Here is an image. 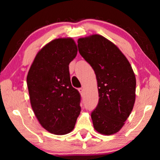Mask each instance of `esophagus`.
<instances>
[{
	"mask_svg": "<svg viewBox=\"0 0 160 160\" xmlns=\"http://www.w3.org/2000/svg\"><path fill=\"white\" fill-rule=\"evenodd\" d=\"M78 91H79V92L80 93L81 96H83L84 95V92H85V91H84V89L83 88H79L78 89Z\"/></svg>",
	"mask_w": 160,
	"mask_h": 160,
	"instance_id": "1",
	"label": "esophagus"
}]
</instances>
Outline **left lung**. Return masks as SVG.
<instances>
[{
  "mask_svg": "<svg viewBox=\"0 0 160 160\" xmlns=\"http://www.w3.org/2000/svg\"><path fill=\"white\" fill-rule=\"evenodd\" d=\"M80 55L95 72L98 104L91 114L94 128L103 135L118 132L135 101L136 79L128 59L116 46L99 34L78 40Z\"/></svg>",
  "mask_w": 160,
  "mask_h": 160,
  "instance_id": "8db88e82",
  "label": "left lung"
}]
</instances>
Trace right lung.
Listing matches in <instances>:
<instances>
[{
	"label": "right lung",
	"instance_id": "obj_1",
	"mask_svg": "<svg viewBox=\"0 0 160 160\" xmlns=\"http://www.w3.org/2000/svg\"><path fill=\"white\" fill-rule=\"evenodd\" d=\"M77 53L72 38L53 39L37 53L27 76L32 109L51 133H69L80 113V94L71 85L68 67Z\"/></svg>",
	"mask_w": 160,
	"mask_h": 160
}]
</instances>
